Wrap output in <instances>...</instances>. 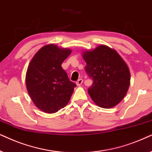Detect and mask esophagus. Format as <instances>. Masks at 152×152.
I'll return each instance as SVG.
<instances>
[{
  "instance_id": "obj_1",
  "label": "esophagus",
  "mask_w": 152,
  "mask_h": 152,
  "mask_svg": "<svg viewBox=\"0 0 152 152\" xmlns=\"http://www.w3.org/2000/svg\"><path fill=\"white\" fill-rule=\"evenodd\" d=\"M83 80L81 79V78H80V79H78L77 81H76V85H77L78 86H81L82 83H83Z\"/></svg>"
}]
</instances>
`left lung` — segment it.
<instances>
[{
    "instance_id": "left-lung-1",
    "label": "left lung",
    "mask_w": 152,
    "mask_h": 152,
    "mask_svg": "<svg viewBox=\"0 0 152 152\" xmlns=\"http://www.w3.org/2000/svg\"><path fill=\"white\" fill-rule=\"evenodd\" d=\"M85 67L93 83L88 92L97 106L114 107L123 99L130 85L128 66L114 49L105 45L83 53Z\"/></svg>"
}]
</instances>
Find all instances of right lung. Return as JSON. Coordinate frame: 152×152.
<instances>
[{"label": "right lung", "mask_w": 152, "mask_h": 152, "mask_svg": "<svg viewBox=\"0 0 152 152\" xmlns=\"http://www.w3.org/2000/svg\"><path fill=\"white\" fill-rule=\"evenodd\" d=\"M71 53L68 48L48 44L38 50L28 65L26 76L28 92L35 106L46 113L63 108L76 87L61 66Z\"/></svg>", "instance_id": "add662e5"}]
</instances>
